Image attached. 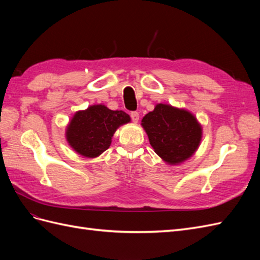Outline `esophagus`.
I'll use <instances>...</instances> for the list:
<instances>
[{
  "instance_id": "34e87169",
  "label": "esophagus",
  "mask_w": 260,
  "mask_h": 260,
  "mask_svg": "<svg viewBox=\"0 0 260 260\" xmlns=\"http://www.w3.org/2000/svg\"><path fill=\"white\" fill-rule=\"evenodd\" d=\"M130 116H131V119H132L133 122L137 123V122L139 121L140 116H139V113H138V112H132V113L130 114Z\"/></svg>"
}]
</instances>
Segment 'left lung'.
I'll use <instances>...</instances> for the list:
<instances>
[{"label": "left lung", "instance_id": "8db88e82", "mask_svg": "<svg viewBox=\"0 0 260 260\" xmlns=\"http://www.w3.org/2000/svg\"><path fill=\"white\" fill-rule=\"evenodd\" d=\"M143 129L155 153L169 165H179L192 157L202 140V125L186 109L157 104L146 114Z\"/></svg>", "mask_w": 260, "mask_h": 260}]
</instances>
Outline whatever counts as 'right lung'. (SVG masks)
Returning a JSON list of instances; mask_svg holds the SVG:
<instances>
[{
    "label": "right lung",
    "mask_w": 260,
    "mask_h": 260,
    "mask_svg": "<svg viewBox=\"0 0 260 260\" xmlns=\"http://www.w3.org/2000/svg\"><path fill=\"white\" fill-rule=\"evenodd\" d=\"M122 111H112L103 104L77 112L66 129V139L73 149L88 158H95L111 146L116 130L130 122Z\"/></svg>",
    "instance_id": "add662e5"
}]
</instances>
